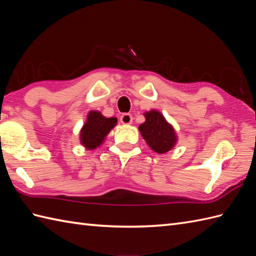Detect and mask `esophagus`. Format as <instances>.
Masks as SVG:
<instances>
[{
    "label": "esophagus",
    "instance_id": "obj_1",
    "mask_svg": "<svg viewBox=\"0 0 256 256\" xmlns=\"http://www.w3.org/2000/svg\"><path fill=\"white\" fill-rule=\"evenodd\" d=\"M120 122L124 124H129L132 122V114H122L120 116Z\"/></svg>",
    "mask_w": 256,
    "mask_h": 256
}]
</instances>
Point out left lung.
Returning a JSON list of instances; mask_svg holds the SVG:
<instances>
[{"label": "left lung", "instance_id": "left-lung-1", "mask_svg": "<svg viewBox=\"0 0 256 256\" xmlns=\"http://www.w3.org/2000/svg\"><path fill=\"white\" fill-rule=\"evenodd\" d=\"M146 122L139 126V132L151 149L163 154L178 144L175 129L160 112L152 110L144 112Z\"/></svg>", "mask_w": 256, "mask_h": 256}]
</instances>
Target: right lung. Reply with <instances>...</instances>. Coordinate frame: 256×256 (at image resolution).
I'll use <instances>...</instances> for the list:
<instances>
[{
	"mask_svg": "<svg viewBox=\"0 0 256 256\" xmlns=\"http://www.w3.org/2000/svg\"><path fill=\"white\" fill-rule=\"evenodd\" d=\"M117 124V118H107L98 110H90L80 130L81 144L88 150H94L105 141L106 136Z\"/></svg>",
	"mask_w": 256,
	"mask_h": 256,
	"instance_id": "add662e5",
	"label": "right lung"
}]
</instances>
